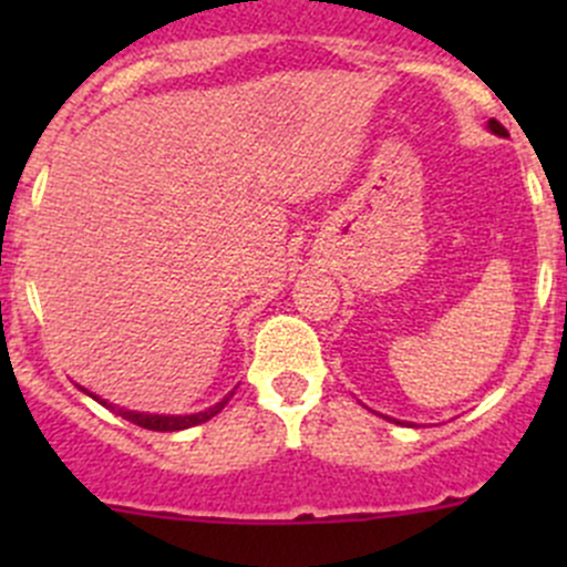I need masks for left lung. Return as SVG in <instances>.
<instances>
[{
	"mask_svg": "<svg viewBox=\"0 0 567 567\" xmlns=\"http://www.w3.org/2000/svg\"><path fill=\"white\" fill-rule=\"evenodd\" d=\"M491 131H494V134H499V136H505L507 134V128H505V125H502L499 123V120H491Z\"/></svg>",
	"mask_w": 567,
	"mask_h": 567,
	"instance_id": "left-lung-1",
	"label": "left lung"
}]
</instances>
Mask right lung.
Masks as SVG:
<instances>
[{
    "label": "right lung",
    "mask_w": 567,
    "mask_h": 567,
    "mask_svg": "<svg viewBox=\"0 0 567 567\" xmlns=\"http://www.w3.org/2000/svg\"><path fill=\"white\" fill-rule=\"evenodd\" d=\"M87 392V390H84ZM233 398V392L227 394L225 400H221V403H216V405H210L208 411H199V414H188V416H162V414H140V411H125V409H117V414L123 416V420H128V422H134V425H140V427H145V431H186V427H194V425H199V422H208L210 416H216L219 414L221 409H225L227 405V400ZM99 400L101 405H106V409H114L112 403H106V400H101V398H95Z\"/></svg>",
    "instance_id": "right-lung-1"
}]
</instances>
